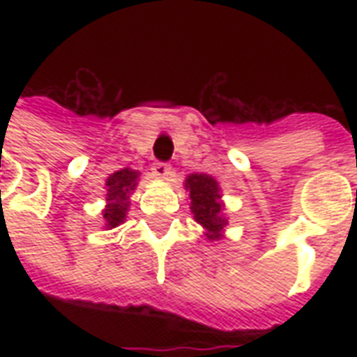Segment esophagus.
Instances as JSON below:
<instances>
[{
	"instance_id": "obj_1",
	"label": "esophagus",
	"mask_w": 357,
	"mask_h": 357,
	"mask_svg": "<svg viewBox=\"0 0 357 357\" xmlns=\"http://www.w3.org/2000/svg\"><path fill=\"white\" fill-rule=\"evenodd\" d=\"M151 174L155 176V178L161 179H168L172 176V167L168 165V162H153V167H151Z\"/></svg>"
}]
</instances>
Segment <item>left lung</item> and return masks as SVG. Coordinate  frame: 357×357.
Returning <instances> with one entry per match:
<instances>
[{"label": "left lung", "instance_id": "obj_1", "mask_svg": "<svg viewBox=\"0 0 357 357\" xmlns=\"http://www.w3.org/2000/svg\"><path fill=\"white\" fill-rule=\"evenodd\" d=\"M185 187L190 190V209L196 222H200L207 229L209 238L220 237V231L226 226V218L220 213L222 204L217 181L207 174H192L187 178Z\"/></svg>", "mask_w": 357, "mask_h": 357}]
</instances>
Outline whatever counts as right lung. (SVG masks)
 Returning a JSON list of instances; mask_svg holds the SVG:
<instances>
[{"instance_id": "obj_1", "label": "right lung", "mask_w": 357, "mask_h": 357, "mask_svg": "<svg viewBox=\"0 0 357 357\" xmlns=\"http://www.w3.org/2000/svg\"><path fill=\"white\" fill-rule=\"evenodd\" d=\"M137 176L139 172L123 168L107 179V207L103 211L107 228H116L120 222H123L129 206V192L137 185Z\"/></svg>"}]
</instances>
